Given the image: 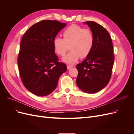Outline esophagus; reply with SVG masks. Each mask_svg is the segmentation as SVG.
<instances>
[{
	"mask_svg": "<svg viewBox=\"0 0 134 134\" xmlns=\"http://www.w3.org/2000/svg\"><path fill=\"white\" fill-rule=\"evenodd\" d=\"M72 67H73V66L69 65H67V69H70Z\"/></svg>",
	"mask_w": 134,
	"mask_h": 134,
	"instance_id": "esophagus-1",
	"label": "esophagus"
}]
</instances>
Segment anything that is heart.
<instances>
[{
	"instance_id": "heart-1",
	"label": "heart",
	"mask_w": 134,
	"mask_h": 134,
	"mask_svg": "<svg viewBox=\"0 0 134 134\" xmlns=\"http://www.w3.org/2000/svg\"><path fill=\"white\" fill-rule=\"evenodd\" d=\"M63 38L55 37L53 46L56 53L60 56L65 54L70 48V52L63 59L65 63L73 64L80 58H85L92 51L94 37L91 30L76 25H72L63 32Z\"/></svg>"
}]
</instances>
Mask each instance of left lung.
Returning a JSON list of instances; mask_svg holds the SVG:
<instances>
[{
  "instance_id": "1",
  "label": "left lung",
  "mask_w": 134,
  "mask_h": 134,
  "mask_svg": "<svg viewBox=\"0 0 134 134\" xmlns=\"http://www.w3.org/2000/svg\"><path fill=\"white\" fill-rule=\"evenodd\" d=\"M94 35L93 49L87 58L76 65L78 87L88 93L98 92L110 80L115 57L112 40L108 32L93 21L84 22Z\"/></svg>"
}]
</instances>
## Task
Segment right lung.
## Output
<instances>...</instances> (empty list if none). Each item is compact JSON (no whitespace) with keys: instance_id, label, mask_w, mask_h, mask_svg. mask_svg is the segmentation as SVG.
I'll list each match as a JSON object with an SVG mask.
<instances>
[{"instance_id":"right-lung-1","label":"right lung","mask_w":134,"mask_h":134,"mask_svg":"<svg viewBox=\"0 0 134 134\" xmlns=\"http://www.w3.org/2000/svg\"><path fill=\"white\" fill-rule=\"evenodd\" d=\"M65 26V23L43 20L32 26L22 38L18 57L20 76L27 90L36 96L50 94L67 70L59 62L52 43Z\"/></svg>"}]
</instances>
